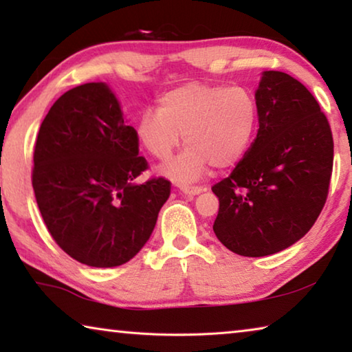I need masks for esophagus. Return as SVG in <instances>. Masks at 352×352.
<instances>
[{
    "instance_id": "obj_1",
    "label": "esophagus",
    "mask_w": 352,
    "mask_h": 352,
    "mask_svg": "<svg viewBox=\"0 0 352 352\" xmlns=\"http://www.w3.org/2000/svg\"><path fill=\"white\" fill-rule=\"evenodd\" d=\"M180 190L184 195H199L204 192V188L200 186H180Z\"/></svg>"
}]
</instances>
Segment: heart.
Listing matches in <instances>:
<instances>
[{
    "mask_svg": "<svg viewBox=\"0 0 352 352\" xmlns=\"http://www.w3.org/2000/svg\"><path fill=\"white\" fill-rule=\"evenodd\" d=\"M258 126V104L247 88L190 82L164 93L157 111L135 122L138 144L157 160H168L182 141L186 148L160 168L177 183L199 180L210 166L228 169L247 152Z\"/></svg>",
    "mask_w": 352,
    "mask_h": 352,
    "instance_id": "heart-1",
    "label": "heart"
}]
</instances>
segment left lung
<instances>
[{"mask_svg":"<svg viewBox=\"0 0 352 352\" xmlns=\"http://www.w3.org/2000/svg\"><path fill=\"white\" fill-rule=\"evenodd\" d=\"M259 129L228 178L212 186L219 214L212 230L231 252L275 254L312 228L329 189L333 141L312 93L281 71H264Z\"/></svg>","mask_w":352,"mask_h":352,"instance_id":"left-lung-1","label":"left lung"}]
</instances>
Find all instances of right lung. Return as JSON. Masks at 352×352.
<instances>
[{
	"instance_id": "right-lung-1",
	"label": "right lung",
	"mask_w": 352,
	"mask_h": 352,
	"mask_svg": "<svg viewBox=\"0 0 352 352\" xmlns=\"http://www.w3.org/2000/svg\"><path fill=\"white\" fill-rule=\"evenodd\" d=\"M135 129L104 82L83 83L58 98L41 122L32 188L57 245L82 264L109 269L146 245L170 183H136L147 162Z\"/></svg>"
}]
</instances>
